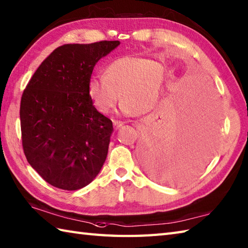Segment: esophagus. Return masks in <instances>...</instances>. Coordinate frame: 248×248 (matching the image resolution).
I'll return each mask as SVG.
<instances>
[{"mask_svg": "<svg viewBox=\"0 0 248 248\" xmlns=\"http://www.w3.org/2000/svg\"><path fill=\"white\" fill-rule=\"evenodd\" d=\"M113 124H114V129L117 130L120 127H123V123H120V121H113Z\"/></svg>", "mask_w": 248, "mask_h": 248, "instance_id": "esophagus-1", "label": "esophagus"}]
</instances>
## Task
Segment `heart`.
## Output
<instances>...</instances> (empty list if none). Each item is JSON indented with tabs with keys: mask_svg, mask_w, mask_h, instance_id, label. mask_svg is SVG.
<instances>
[{
	"mask_svg": "<svg viewBox=\"0 0 248 248\" xmlns=\"http://www.w3.org/2000/svg\"><path fill=\"white\" fill-rule=\"evenodd\" d=\"M168 73L162 62L141 56H124L107 66L104 76H94L88 93L100 113L108 114L119 102L121 112L133 116L155 109L164 94Z\"/></svg>",
	"mask_w": 248,
	"mask_h": 248,
	"instance_id": "heart-1",
	"label": "heart"
}]
</instances>
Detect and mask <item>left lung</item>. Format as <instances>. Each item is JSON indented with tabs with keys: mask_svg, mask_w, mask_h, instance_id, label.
Here are the masks:
<instances>
[{
	"mask_svg": "<svg viewBox=\"0 0 248 248\" xmlns=\"http://www.w3.org/2000/svg\"><path fill=\"white\" fill-rule=\"evenodd\" d=\"M186 107L166 108L145 130L140 151L150 176L172 183L192 180L217 148L220 123L211 85L204 84Z\"/></svg>",
	"mask_w": 248,
	"mask_h": 248,
	"instance_id": "8db88e82",
	"label": "left lung"
}]
</instances>
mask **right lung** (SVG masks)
Here are the masks:
<instances>
[{
    "instance_id": "1",
    "label": "right lung",
    "mask_w": 248,
    "mask_h": 248,
    "mask_svg": "<svg viewBox=\"0 0 248 248\" xmlns=\"http://www.w3.org/2000/svg\"><path fill=\"white\" fill-rule=\"evenodd\" d=\"M118 40L64 45L41 62L20 104L26 160L51 186L76 191L88 186L107 159L112 120L88 93L93 67Z\"/></svg>"
}]
</instances>
